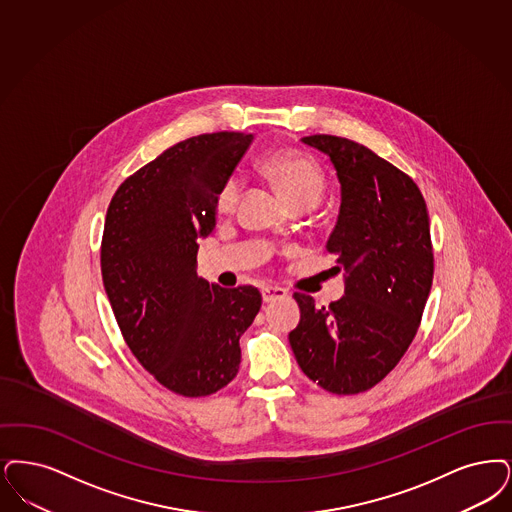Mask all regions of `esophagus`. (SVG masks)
<instances>
[{"instance_id":"1","label":"esophagus","mask_w":512,"mask_h":512,"mask_svg":"<svg viewBox=\"0 0 512 512\" xmlns=\"http://www.w3.org/2000/svg\"><path fill=\"white\" fill-rule=\"evenodd\" d=\"M261 293H263V301H265V303H272V301H276V299H284V297H287L286 289L278 286H265L261 289Z\"/></svg>"}]
</instances>
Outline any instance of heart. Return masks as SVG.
Wrapping results in <instances>:
<instances>
[{"label": "heart", "instance_id": "1", "mask_svg": "<svg viewBox=\"0 0 512 512\" xmlns=\"http://www.w3.org/2000/svg\"><path fill=\"white\" fill-rule=\"evenodd\" d=\"M263 171L293 207H314L326 192V175L322 169L299 152L280 150L270 154L263 162ZM242 188V177L236 173L230 175L219 190V211H232L242 196Z\"/></svg>", "mask_w": 512, "mask_h": 512}]
</instances>
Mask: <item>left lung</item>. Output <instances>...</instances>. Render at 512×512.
<instances>
[{"label":"left lung","instance_id":"obj_1","mask_svg":"<svg viewBox=\"0 0 512 512\" xmlns=\"http://www.w3.org/2000/svg\"><path fill=\"white\" fill-rule=\"evenodd\" d=\"M303 143L328 156L341 183L326 249L345 270V295L316 308L295 293L301 322L289 345L322 389L358 394L396 368L421 324L434 274L429 211L413 179L364 144L333 135Z\"/></svg>","mask_w":512,"mask_h":512}]
</instances>
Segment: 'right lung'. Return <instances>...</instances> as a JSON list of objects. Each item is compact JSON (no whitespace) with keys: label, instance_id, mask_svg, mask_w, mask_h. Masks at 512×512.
I'll list each match as a JSON object with an SVG mask.
<instances>
[{"label":"right lung","instance_id":"obj_1","mask_svg":"<svg viewBox=\"0 0 512 512\" xmlns=\"http://www.w3.org/2000/svg\"><path fill=\"white\" fill-rule=\"evenodd\" d=\"M253 135L205 133L127 177L106 211L101 272L123 339L154 379L198 398L238 373L240 337L261 308L253 286L225 289L196 272L219 190Z\"/></svg>","mask_w":512,"mask_h":512}]
</instances>
